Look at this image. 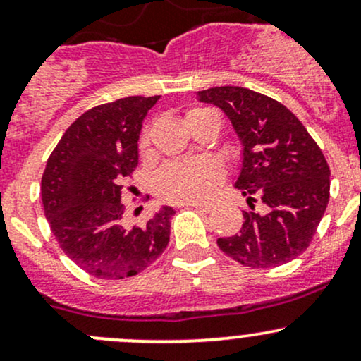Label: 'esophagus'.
<instances>
[{"label":"esophagus","mask_w":361,"mask_h":361,"mask_svg":"<svg viewBox=\"0 0 361 361\" xmlns=\"http://www.w3.org/2000/svg\"><path fill=\"white\" fill-rule=\"evenodd\" d=\"M192 207H195L197 210H200V212H210V210L214 209V204H209V202H195V204H192Z\"/></svg>","instance_id":"obj_1"}]
</instances>
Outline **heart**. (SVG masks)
I'll use <instances>...</instances> for the list:
<instances>
[{
  "label": "heart",
  "instance_id": "b5f03b06",
  "mask_svg": "<svg viewBox=\"0 0 361 361\" xmlns=\"http://www.w3.org/2000/svg\"><path fill=\"white\" fill-rule=\"evenodd\" d=\"M204 109H193L188 111L195 114ZM144 135L142 142H146ZM222 176V168L217 161L210 157L200 159L173 161L161 169L156 176V190L163 198L171 202H193L200 200L212 192Z\"/></svg>",
  "mask_w": 361,
  "mask_h": 361
}]
</instances>
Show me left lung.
<instances>
[{"label": "left lung", "instance_id": "8db88e82", "mask_svg": "<svg viewBox=\"0 0 361 361\" xmlns=\"http://www.w3.org/2000/svg\"><path fill=\"white\" fill-rule=\"evenodd\" d=\"M219 106L243 146L239 175L251 210H243L239 234L219 238L227 256L251 268H275L307 250L329 202V166L307 128L267 94L243 86L197 93Z\"/></svg>", "mask_w": 361, "mask_h": 361}]
</instances>
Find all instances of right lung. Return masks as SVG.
<instances>
[{
  "mask_svg": "<svg viewBox=\"0 0 361 361\" xmlns=\"http://www.w3.org/2000/svg\"><path fill=\"white\" fill-rule=\"evenodd\" d=\"M161 97L120 98L81 115L64 132L42 176L45 219L62 251L97 279L146 270L169 243L163 205L140 227L123 221L122 188L139 163V135Z\"/></svg>",
  "mask_w": 361,
  "mask_h": 361,
  "instance_id": "right-lung-1",
  "label": "right lung"
}]
</instances>
